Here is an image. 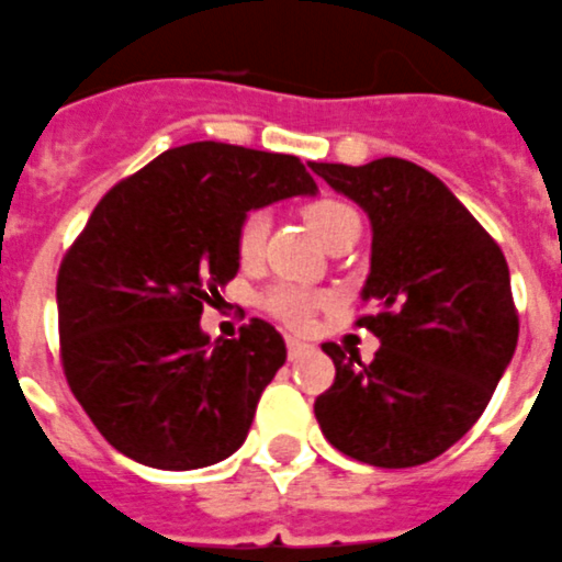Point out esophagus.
I'll use <instances>...</instances> for the list:
<instances>
[{"label": "esophagus", "mask_w": 562, "mask_h": 562, "mask_svg": "<svg viewBox=\"0 0 562 562\" xmlns=\"http://www.w3.org/2000/svg\"><path fill=\"white\" fill-rule=\"evenodd\" d=\"M285 348H289L291 359H297V357H303L306 350H310V345H306V341H300V338L289 336V338H285Z\"/></svg>", "instance_id": "esophagus-1"}]
</instances>
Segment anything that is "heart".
<instances>
[{"instance_id": "heart-1", "label": "heart", "mask_w": 562, "mask_h": 562, "mask_svg": "<svg viewBox=\"0 0 562 562\" xmlns=\"http://www.w3.org/2000/svg\"><path fill=\"white\" fill-rule=\"evenodd\" d=\"M306 221L315 229L321 241L333 244L338 235L350 233V229H359V214L350 209L348 203L341 200H315V203L306 209ZM268 214L265 212H247L241 217V224L235 229V256L244 268H252L259 265L265 252V241H268ZM262 306L271 312L273 318H280L282 324L300 329L306 327L312 318V312L318 306V294L310 289H300V285H273L268 294L262 297Z\"/></svg>"}]
</instances>
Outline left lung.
<instances>
[{
	"mask_svg": "<svg viewBox=\"0 0 562 562\" xmlns=\"http://www.w3.org/2000/svg\"><path fill=\"white\" fill-rule=\"evenodd\" d=\"M371 221V273L357 321L380 338L371 362L327 341L336 380L315 401L327 442L380 469L436 460L490 404L519 341L504 252L442 179L406 158L312 161Z\"/></svg>",
	"mask_w": 562,
	"mask_h": 562,
	"instance_id": "left-lung-1",
	"label": "left lung"
}]
</instances>
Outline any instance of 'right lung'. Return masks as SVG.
<instances>
[{
    "label": "right lung",
    "mask_w": 562,
    "mask_h": 562,
    "mask_svg": "<svg viewBox=\"0 0 562 562\" xmlns=\"http://www.w3.org/2000/svg\"><path fill=\"white\" fill-rule=\"evenodd\" d=\"M318 186L297 156L196 140L120 179L58 268V336L70 392L128 460L191 471L241 448L285 341L262 318L238 338L200 329L238 273L250 209Z\"/></svg>",
    "instance_id": "add662e5"
}]
</instances>
